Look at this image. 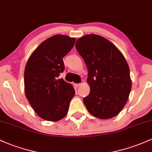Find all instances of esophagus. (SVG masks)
<instances>
[{
	"mask_svg": "<svg viewBox=\"0 0 152 152\" xmlns=\"http://www.w3.org/2000/svg\"><path fill=\"white\" fill-rule=\"evenodd\" d=\"M74 85L76 88H78L81 86V83H75V84H74Z\"/></svg>",
	"mask_w": 152,
	"mask_h": 152,
	"instance_id": "1",
	"label": "esophagus"
}]
</instances>
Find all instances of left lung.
<instances>
[{
	"label": "left lung",
	"mask_w": 152,
	"mask_h": 152,
	"mask_svg": "<svg viewBox=\"0 0 152 152\" xmlns=\"http://www.w3.org/2000/svg\"><path fill=\"white\" fill-rule=\"evenodd\" d=\"M75 48L88 69L90 94L83 98L94 117L109 119L118 115L131 90L130 69L118 48L107 39L86 35L76 41Z\"/></svg>",
	"instance_id": "obj_1"
}]
</instances>
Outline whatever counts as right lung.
<instances>
[{"label": "right lung", "instance_id": "1", "mask_svg": "<svg viewBox=\"0 0 152 152\" xmlns=\"http://www.w3.org/2000/svg\"><path fill=\"white\" fill-rule=\"evenodd\" d=\"M75 38L56 35L46 39L31 54L24 70V91L39 117L58 121L66 115L75 91L61 78L63 57L72 50Z\"/></svg>", "mask_w": 152, "mask_h": 152}]
</instances>
